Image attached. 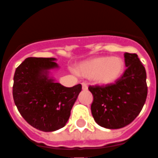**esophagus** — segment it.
I'll return each instance as SVG.
<instances>
[{
    "mask_svg": "<svg viewBox=\"0 0 158 158\" xmlns=\"http://www.w3.org/2000/svg\"><path fill=\"white\" fill-rule=\"evenodd\" d=\"M82 88L83 89H87V88H88V85H87V84L86 83H82Z\"/></svg>",
    "mask_w": 158,
    "mask_h": 158,
    "instance_id": "esophagus-1",
    "label": "esophagus"
}]
</instances>
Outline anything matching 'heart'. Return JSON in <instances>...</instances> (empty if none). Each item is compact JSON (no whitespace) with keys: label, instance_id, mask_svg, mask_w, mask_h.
Returning <instances> with one entry per match:
<instances>
[{"label":"heart","instance_id":"b5f03b06","mask_svg":"<svg viewBox=\"0 0 158 158\" xmlns=\"http://www.w3.org/2000/svg\"><path fill=\"white\" fill-rule=\"evenodd\" d=\"M124 68V62L120 57L101 56L81 64L78 71L84 77L95 79L101 85H110L122 76Z\"/></svg>","mask_w":158,"mask_h":158}]
</instances>
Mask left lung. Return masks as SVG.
I'll list each match as a JSON object with an SVG mask.
<instances>
[{"instance_id":"obj_1","label":"left lung","mask_w":158,"mask_h":158,"mask_svg":"<svg viewBox=\"0 0 158 158\" xmlns=\"http://www.w3.org/2000/svg\"><path fill=\"white\" fill-rule=\"evenodd\" d=\"M127 69L115 83L89 85L92 116L100 126L120 129L129 124L142 110L147 96L146 73L135 53H124Z\"/></svg>"}]
</instances>
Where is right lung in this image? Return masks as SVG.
<instances>
[{
  "instance_id": "add662e5",
  "label": "right lung",
  "mask_w": 158,
  "mask_h": 158,
  "mask_svg": "<svg viewBox=\"0 0 158 158\" xmlns=\"http://www.w3.org/2000/svg\"><path fill=\"white\" fill-rule=\"evenodd\" d=\"M52 57H28L16 69L13 100L25 121L34 128L52 132L64 127L82 85L65 87L48 76L58 67Z\"/></svg>"
}]
</instances>
